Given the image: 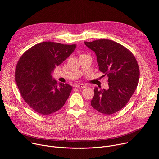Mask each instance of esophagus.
Listing matches in <instances>:
<instances>
[{
  "instance_id": "1",
  "label": "esophagus",
  "mask_w": 159,
  "mask_h": 159,
  "mask_svg": "<svg viewBox=\"0 0 159 159\" xmlns=\"http://www.w3.org/2000/svg\"><path fill=\"white\" fill-rule=\"evenodd\" d=\"M75 87L76 88H86V85H84V84H77L76 86H75Z\"/></svg>"
}]
</instances>
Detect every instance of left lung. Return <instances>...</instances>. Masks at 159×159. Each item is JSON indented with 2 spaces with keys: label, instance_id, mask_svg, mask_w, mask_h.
<instances>
[{
  "label": "left lung",
  "instance_id": "obj_1",
  "mask_svg": "<svg viewBox=\"0 0 159 159\" xmlns=\"http://www.w3.org/2000/svg\"><path fill=\"white\" fill-rule=\"evenodd\" d=\"M84 44L95 53L99 70L108 77L109 88L94 89L91 105L98 112L111 115L127 104L137 87L140 71L135 56L124 46L108 39Z\"/></svg>",
  "mask_w": 159,
  "mask_h": 159
}]
</instances>
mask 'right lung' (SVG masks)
I'll return each mask as SVG.
<instances>
[{"mask_svg": "<svg viewBox=\"0 0 159 159\" xmlns=\"http://www.w3.org/2000/svg\"><path fill=\"white\" fill-rule=\"evenodd\" d=\"M53 42L32 46L20 57L15 78L24 101L37 113L47 115L59 110L68 98L72 87L52 79V73L76 48Z\"/></svg>", "mask_w": 159, "mask_h": 159, "instance_id": "right-lung-1", "label": "right lung"}]
</instances>
